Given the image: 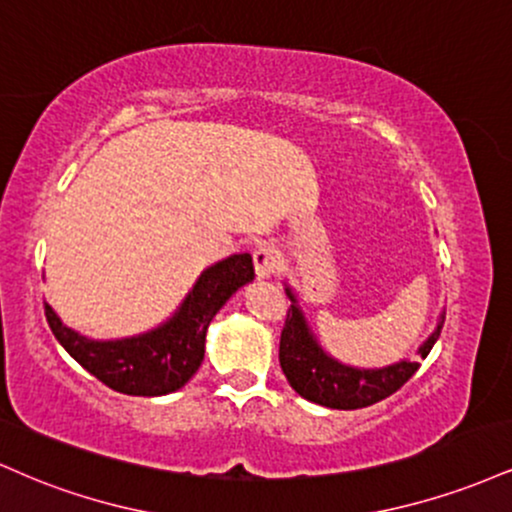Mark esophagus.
<instances>
[{
  "label": "esophagus",
  "instance_id": "1",
  "mask_svg": "<svg viewBox=\"0 0 512 512\" xmlns=\"http://www.w3.org/2000/svg\"><path fill=\"white\" fill-rule=\"evenodd\" d=\"M252 262H255V274L257 279H269L279 267V252L274 245H257V250L252 252Z\"/></svg>",
  "mask_w": 512,
  "mask_h": 512
}]
</instances>
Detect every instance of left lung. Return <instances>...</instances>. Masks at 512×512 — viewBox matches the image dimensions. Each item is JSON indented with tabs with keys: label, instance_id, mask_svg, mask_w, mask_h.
I'll return each mask as SVG.
<instances>
[{
	"label": "left lung",
	"instance_id": "obj_1",
	"mask_svg": "<svg viewBox=\"0 0 512 512\" xmlns=\"http://www.w3.org/2000/svg\"><path fill=\"white\" fill-rule=\"evenodd\" d=\"M284 291L291 298V308L286 313L284 330H281L279 363L289 385L308 402L330 409L370 407L397 392L419 370V361H407V358L383 368H358L337 361L317 342L315 332L308 325V317L298 305L296 291L289 284H284ZM443 322L445 313H440L436 330L419 346L421 358L431 354L433 344L438 342L440 330H443Z\"/></svg>",
	"mask_w": 512,
	"mask_h": 512
}]
</instances>
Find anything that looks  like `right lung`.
Wrapping results in <instances>:
<instances>
[{
	"label": "right lung",
	"instance_id": "add662e5",
	"mask_svg": "<svg viewBox=\"0 0 512 512\" xmlns=\"http://www.w3.org/2000/svg\"><path fill=\"white\" fill-rule=\"evenodd\" d=\"M252 279L255 267L248 252L211 264L166 322L134 337L88 339L64 325L48 303L45 317L67 354L110 390L132 397H161L180 390L197 373L204 361L209 322Z\"/></svg>",
	"mask_w": 512,
	"mask_h": 512
}]
</instances>
